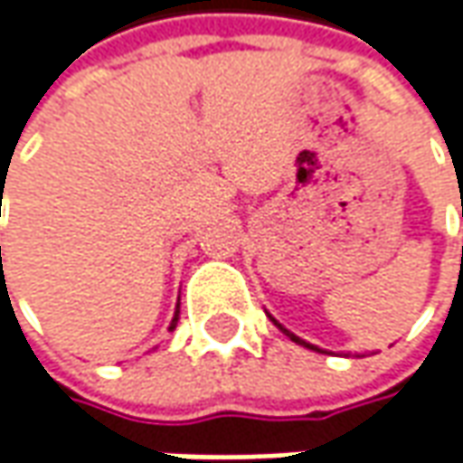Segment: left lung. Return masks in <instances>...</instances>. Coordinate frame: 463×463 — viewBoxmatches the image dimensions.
I'll use <instances>...</instances> for the list:
<instances>
[{
  "instance_id": "left-lung-1",
  "label": "left lung",
  "mask_w": 463,
  "mask_h": 463,
  "mask_svg": "<svg viewBox=\"0 0 463 463\" xmlns=\"http://www.w3.org/2000/svg\"><path fill=\"white\" fill-rule=\"evenodd\" d=\"M270 319H273V317H270ZM273 322H276L278 327L283 329V332H286V335H288V337H291V340H294L296 345H304V347H309V350H317V353H327V350H322V347L311 345V343H307V340H301V337H296L294 332H291V329H286V327H283V325H280V322H278V319H273Z\"/></svg>"
}]
</instances>
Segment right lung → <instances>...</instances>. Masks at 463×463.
<instances>
[{"label":"right lung","mask_w":463,"mask_h":463,"mask_svg":"<svg viewBox=\"0 0 463 463\" xmlns=\"http://www.w3.org/2000/svg\"><path fill=\"white\" fill-rule=\"evenodd\" d=\"M0 252H2V250H0ZM177 319H180V304H177V309H175V317H172V322H169V332L177 327Z\"/></svg>","instance_id":"add662e5"}]
</instances>
